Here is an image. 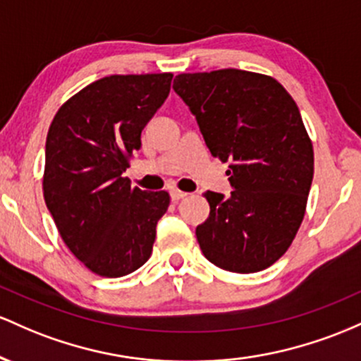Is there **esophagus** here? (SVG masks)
<instances>
[{
	"instance_id": "esophagus-1",
	"label": "esophagus",
	"mask_w": 361,
	"mask_h": 361,
	"mask_svg": "<svg viewBox=\"0 0 361 361\" xmlns=\"http://www.w3.org/2000/svg\"><path fill=\"white\" fill-rule=\"evenodd\" d=\"M185 196H188V192H182V191H179V189H172V191H170V197H172L173 202L184 200Z\"/></svg>"
}]
</instances>
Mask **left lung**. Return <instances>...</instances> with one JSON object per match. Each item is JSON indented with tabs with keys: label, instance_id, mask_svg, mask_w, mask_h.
<instances>
[{
	"label": "left lung",
	"instance_id": "8db88e82",
	"mask_svg": "<svg viewBox=\"0 0 361 361\" xmlns=\"http://www.w3.org/2000/svg\"><path fill=\"white\" fill-rule=\"evenodd\" d=\"M173 90L196 116L214 159L230 161L233 191H206L209 216L197 225L204 257L249 274L269 268L300 228L314 177V148L297 104L261 73H182Z\"/></svg>",
	"mask_w": 361,
	"mask_h": 361
}]
</instances>
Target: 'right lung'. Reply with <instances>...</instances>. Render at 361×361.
<instances>
[{"label":"right lung","instance_id":"1","mask_svg":"<svg viewBox=\"0 0 361 361\" xmlns=\"http://www.w3.org/2000/svg\"><path fill=\"white\" fill-rule=\"evenodd\" d=\"M172 78V73L105 76L68 99L51 123L44 200L73 256L99 276H126L152 256L170 196L131 188L123 172Z\"/></svg>","mask_w":361,"mask_h":361}]
</instances>
